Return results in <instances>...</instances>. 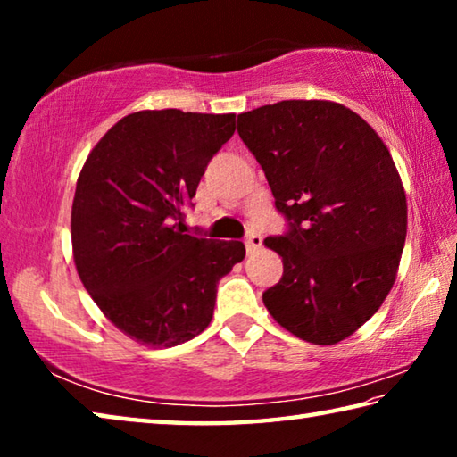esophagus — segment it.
<instances>
[{"instance_id": "esophagus-1", "label": "esophagus", "mask_w": 457, "mask_h": 457, "mask_svg": "<svg viewBox=\"0 0 457 457\" xmlns=\"http://www.w3.org/2000/svg\"><path fill=\"white\" fill-rule=\"evenodd\" d=\"M260 245H262V237H260L258 234H250V236L245 237V252H247V253L256 252Z\"/></svg>"}]
</instances>
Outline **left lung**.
<instances>
[{
	"instance_id": "8db88e82",
	"label": "left lung",
	"mask_w": 457,
	"mask_h": 457,
	"mask_svg": "<svg viewBox=\"0 0 457 457\" xmlns=\"http://www.w3.org/2000/svg\"><path fill=\"white\" fill-rule=\"evenodd\" d=\"M237 133L266 173L288 231L264 292L294 337L335 345L357 332L393 288L407 236L405 189L381 137L332 100H282L237 114Z\"/></svg>"
}]
</instances>
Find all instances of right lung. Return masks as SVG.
Returning a JSON list of instances; mask_svg holds the SVG:
<instances>
[{"label":"right lung","instance_id":"right-lung-1","mask_svg":"<svg viewBox=\"0 0 457 457\" xmlns=\"http://www.w3.org/2000/svg\"><path fill=\"white\" fill-rule=\"evenodd\" d=\"M234 130L231 112L138 111L84 161L71 218L76 272L138 345L169 349L204 332L220 278L245 256L242 242L181 234L176 223Z\"/></svg>","mask_w":457,"mask_h":457}]
</instances>
